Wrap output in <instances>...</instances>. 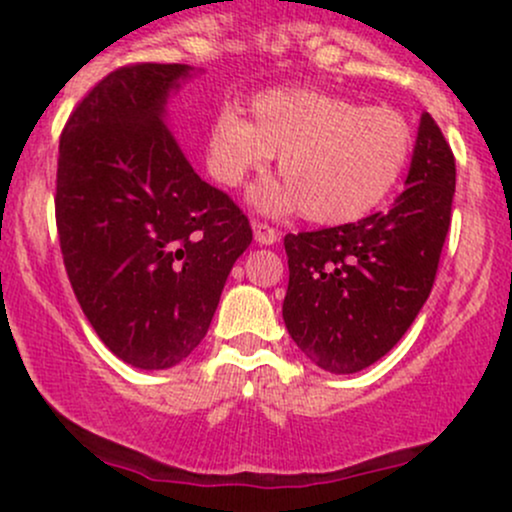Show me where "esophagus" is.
Wrapping results in <instances>:
<instances>
[{"label": "esophagus", "mask_w": 512, "mask_h": 512, "mask_svg": "<svg viewBox=\"0 0 512 512\" xmlns=\"http://www.w3.org/2000/svg\"><path fill=\"white\" fill-rule=\"evenodd\" d=\"M252 233H255L257 245H274L279 240V231H274L272 226L262 221H252Z\"/></svg>", "instance_id": "esophagus-1"}]
</instances>
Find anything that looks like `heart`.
<instances>
[{
	"mask_svg": "<svg viewBox=\"0 0 512 512\" xmlns=\"http://www.w3.org/2000/svg\"><path fill=\"white\" fill-rule=\"evenodd\" d=\"M250 122L223 108L209 125L204 156L209 175L236 190L279 154L281 180L250 192L264 214L303 209L305 219L339 226L378 209L402 180L414 129L385 105H361L315 88H279L250 101Z\"/></svg>",
	"mask_w": 512,
	"mask_h": 512,
	"instance_id": "heart-1",
	"label": "heart"
}]
</instances>
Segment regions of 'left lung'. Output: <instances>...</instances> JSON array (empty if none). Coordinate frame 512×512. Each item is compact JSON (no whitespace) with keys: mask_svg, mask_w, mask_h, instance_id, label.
<instances>
[{"mask_svg":"<svg viewBox=\"0 0 512 512\" xmlns=\"http://www.w3.org/2000/svg\"><path fill=\"white\" fill-rule=\"evenodd\" d=\"M404 192L356 223L284 238V322L315 366L349 375L395 346L424 308L455 197V156L424 113Z\"/></svg>","mask_w":512,"mask_h":512,"instance_id":"8db88e82","label":"left lung"}]
</instances>
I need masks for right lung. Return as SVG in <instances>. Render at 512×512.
I'll return each mask as SVG.
<instances>
[{
	"label": "right lung",
	"mask_w": 512,
	"mask_h": 512,
	"mask_svg": "<svg viewBox=\"0 0 512 512\" xmlns=\"http://www.w3.org/2000/svg\"><path fill=\"white\" fill-rule=\"evenodd\" d=\"M195 69H115L69 115L57 161V233L76 301L101 342L139 370L197 349L248 216L195 173L166 125L168 98Z\"/></svg>",
	"instance_id": "1"
}]
</instances>
